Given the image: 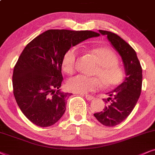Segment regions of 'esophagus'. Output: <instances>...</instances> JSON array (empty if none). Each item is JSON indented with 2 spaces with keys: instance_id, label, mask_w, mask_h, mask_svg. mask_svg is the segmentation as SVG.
<instances>
[{
  "instance_id": "34e87169",
  "label": "esophagus",
  "mask_w": 155,
  "mask_h": 155,
  "mask_svg": "<svg viewBox=\"0 0 155 155\" xmlns=\"http://www.w3.org/2000/svg\"><path fill=\"white\" fill-rule=\"evenodd\" d=\"M85 98L87 99V101H91L93 99H94V96L91 95H85Z\"/></svg>"
}]
</instances>
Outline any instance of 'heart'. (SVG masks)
I'll use <instances>...</instances> for the list:
<instances>
[{
	"instance_id": "b5f03b06",
	"label": "heart",
	"mask_w": 155,
	"mask_h": 155,
	"mask_svg": "<svg viewBox=\"0 0 155 155\" xmlns=\"http://www.w3.org/2000/svg\"><path fill=\"white\" fill-rule=\"evenodd\" d=\"M91 52L95 57L98 64L93 72L95 77L79 74L70 78L67 83V87L70 91L77 93L94 92L100 89L102 85L105 88H113L123 81V70L118 67L117 58L110 49L95 47L91 49ZM78 57V51L76 47H71L64 53L62 67L66 73L71 74L75 71Z\"/></svg>"
}]
</instances>
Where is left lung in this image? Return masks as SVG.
<instances>
[{
	"label": "left lung",
	"instance_id": "left-lung-1",
	"mask_svg": "<svg viewBox=\"0 0 155 155\" xmlns=\"http://www.w3.org/2000/svg\"><path fill=\"white\" fill-rule=\"evenodd\" d=\"M106 35L112 47L121 55L125 68V81L104 99L107 104L104 110L94 114L96 119L106 127H115L127 118L136 106L142 85V69L137 53L132 47L113 32L99 30ZM100 34H98V36Z\"/></svg>",
	"mask_w": 155,
	"mask_h": 155
}]
</instances>
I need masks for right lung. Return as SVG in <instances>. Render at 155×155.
I'll use <instances>...</instances> for the list:
<instances>
[{"label":"right lung","mask_w":155,"mask_h":155,"mask_svg":"<svg viewBox=\"0 0 155 155\" xmlns=\"http://www.w3.org/2000/svg\"><path fill=\"white\" fill-rule=\"evenodd\" d=\"M98 36L91 31L49 29L26 45L14 66L12 83L17 104L30 121L47 127L60 119L72 95L60 89L63 56L71 46Z\"/></svg>","instance_id":"1"}]
</instances>
